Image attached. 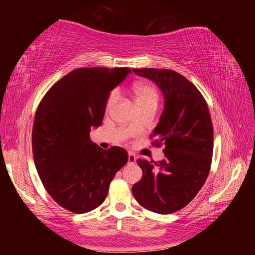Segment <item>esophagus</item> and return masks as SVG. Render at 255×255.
Listing matches in <instances>:
<instances>
[{
	"label": "esophagus",
	"mask_w": 255,
	"mask_h": 255,
	"mask_svg": "<svg viewBox=\"0 0 255 255\" xmlns=\"http://www.w3.org/2000/svg\"><path fill=\"white\" fill-rule=\"evenodd\" d=\"M136 159H137V157H136L135 154H133V153L128 154V164H133L136 162Z\"/></svg>",
	"instance_id": "1"
}]
</instances>
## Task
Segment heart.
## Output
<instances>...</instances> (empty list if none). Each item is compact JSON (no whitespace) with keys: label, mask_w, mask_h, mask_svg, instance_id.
Wrapping results in <instances>:
<instances>
[{"label":"heart","mask_w":255,"mask_h":255,"mask_svg":"<svg viewBox=\"0 0 255 255\" xmlns=\"http://www.w3.org/2000/svg\"><path fill=\"white\" fill-rule=\"evenodd\" d=\"M132 94L133 99H135V103L137 109L138 108H156L158 105V91L154 85L149 83H137L133 85L132 88ZM117 101V93L112 92L109 98L107 99L106 102V111H109L114 105ZM135 124L131 123L130 127L133 128Z\"/></svg>","instance_id":"b5f03b06"}]
</instances>
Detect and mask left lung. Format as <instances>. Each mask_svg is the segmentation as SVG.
<instances>
[{"mask_svg": "<svg viewBox=\"0 0 255 255\" xmlns=\"http://www.w3.org/2000/svg\"><path fill=\"white\" fill-rule=\"evenodd\" d=\"M153 81L164 97V110L153 131L155 145H164L165 158L137 159L143 171L132 195L153 213L166 215L187 206L209 174L214 130L206 100L195 85L179 73L159 68H132Z\"/></svg>", "mask_w": 255, "mask_h": 255, "instance_id": "1", "label": "left lung"}]
</instances>
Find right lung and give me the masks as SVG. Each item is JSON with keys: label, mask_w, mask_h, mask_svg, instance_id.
Segmentation results:
<instances>
[{"label": "right lung", "mask_w": 255, "mask_h": 255, "mask_svg": "<svg viewBox=\"0 0 255 255\" xmlns=\"http://www.w3.org/2000/svg\"><path fill=\"white\" fill-rule=\"evenodd\" d=\"M130 72L77 68L51 86L38 106L32 128L36 169L50 197L72 213L100 206L128 161L126 149H102L90 139V131L101 126L110 92Z\"/></svg>", "instance_id": "add662e5"}]
</instances>
